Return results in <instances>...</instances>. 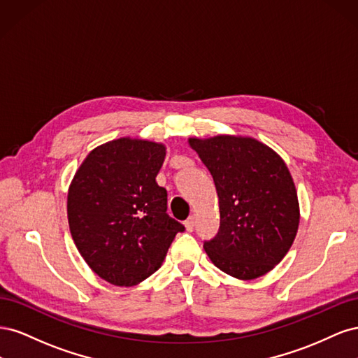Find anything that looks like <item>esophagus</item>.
Returning a JSON list of instances; mask_svg holds the SVG:
<instances>
[{
  "label": "esophagus",
  "instance_id": "obj_1",
  "mask_svg": "<svg viewBox=\"0 0 358 358\" xmlns=\"http://www.w3.org/2000/svg\"><path fill=\"white\" fill-rule=\"evenodd\" d=\"M194 225H196V218H194V216H189V218L185 221V229H187V231H192L194 230Z\"/></svg>",
  "mask_w": 358,
  "mask_h": 358
}]
</instances>
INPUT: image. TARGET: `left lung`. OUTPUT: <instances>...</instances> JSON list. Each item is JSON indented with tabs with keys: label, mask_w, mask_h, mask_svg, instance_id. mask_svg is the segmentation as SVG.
<instances>
[{
	"label": "left lung",
	"mask_w": 358,
	"mask_h": 358,
	"mask_svg": "<svg viewBox=\"0 0 358 358\" xmlns=\"http://www.w3.org/2000/svg\"><path fill=\"white\" fill-rule=\"evenodd\" d=\"M188 143L218 194L220 231L204 242L206 254L233 278L266 275L289 251L300 222L296 185L284 159L252 137H191Z\"/></svg>",
	"instance_id": "1"
}]
</instances>
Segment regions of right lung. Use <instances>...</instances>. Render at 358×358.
I'll list each match as a JSON object with an SVG mask.
<instances>
[{
	"instance_id": "add662e5",
	"label": "right lung",
	"mask_w": 358,
	"mask_h": 358,
	"mask_svg": "<svg viewBox=\"0 0 358 358\" xmlns=\"http://www.w3.org/2000/svg\"><path fill=\"white\" fill-rule=\"evenodd\" d=\"M166 146L122 137L86 155L70 183L69 225L94 273L133 287L161 267L180 222L167 215V191L155 178Z\"/></svg>"
}]
</instances>
